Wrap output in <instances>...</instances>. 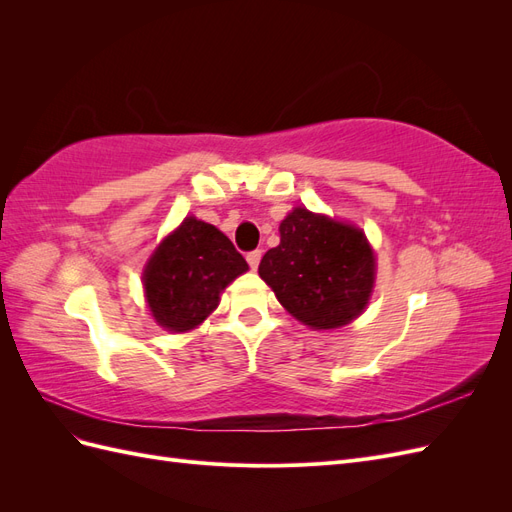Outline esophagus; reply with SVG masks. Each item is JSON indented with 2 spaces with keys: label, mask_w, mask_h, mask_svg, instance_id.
Here are the masks:
<instances>
[{
  "label": "esophagus",
  "mask_w": 512,
  "mask_h": 512,
  "mask_svg": "<svg viewBox=\"0 0 512 512\" xmlns=\"http://www.w3.org/2000/svg\"><path fill=\"white\" fill-rule=\"evenodd\" d=\"M247 265H250V269L252 271H256L258 269V265H260V258H262V252L260 250H254V252H247Z\"/></svg>",
  "instance_id": "esophagus-1"
}]
</instances>
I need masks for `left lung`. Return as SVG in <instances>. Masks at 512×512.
<instances>
[{"label": "left lung", "instance_id": "8db88e82", "mask_svg": "<svg viewBox=\"0 0 512 512\" xmlns=\"http://www.w3.org/2000/svg\"><path fill=\"white\" fill-rule=\"evenodd\" d=\"M258 273L288 314L327 331L363 314L376 256L361 228L294 207L280 224V245L262 256Z\"/></svg>", "mask_w": 512, "mask_h": 512}]
</instances>
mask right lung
Instances as JSON below:
<instances>
[{"label": "right lung", "mask_w": 512, "mask_h": 512, "mask_svg": "<svg viewBox=\"0 0 512 512\" xmlns=\"http://www.w3.org/2000/svg\"><path fill=\"white\" fill-rule=\"evenodd\" d=\"M245 271V258L224 232L190 215L147 262L143 286L149 312L166 331H192Z\"/></svg>", "instance_id": "add662e5"}]
</instances>
